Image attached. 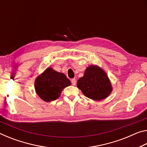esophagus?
Listing matches in <instances>:
<instances>
[{"label":"esophagus","mask_w":147,"mask_h":147,"mask_svg":"<svg viewBox=\"0 0 147 147\" xmlns=\"http://www.w3.org/2000/svg\"><path fill=\"white\" fill-rule=\"evenodd\" d=\"M71 83H72V84H73V86L76 85V79H75V78H73V79H71Z\"/></svg>","instance_id":"34e87169"}]
</instances>
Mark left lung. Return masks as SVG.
Masks as SVG:
<instances>
[{
  "label": "left lung",
  "instance_id": "8db88e82",
  "mask_svg": "<svg viewBox=\"0 0 147 147\" xmlns=\"http://www.w3.org/2000/svg\"><path fill=\"white\" fill-rule=\"evenodd\" d=\"M77 87L85 96L95 101L106 98L112 91L107 74L103 69L94 65L86 69L84 75L78 80Z\"/></svg>",
  "mask_w": 147,
  "mask_h": 147
}]
</instances>
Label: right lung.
<instances>
[{"label": "right lung", "instance_id": "add662e5", "mask_svg": "<svg viewBox=\"0 0 147 147\" xmlns=\"http://www.w3.org/2000/svg\"><path fill=\"white\" fill-rule=\"evenodd\" d=\"M70 85L71 82L63 73L50 67L37 77L34 87L38 96L49 102L59 98L62 90Z\"/></svg>", "mask_w": 147, "mask_h": 147}]
</instances>
